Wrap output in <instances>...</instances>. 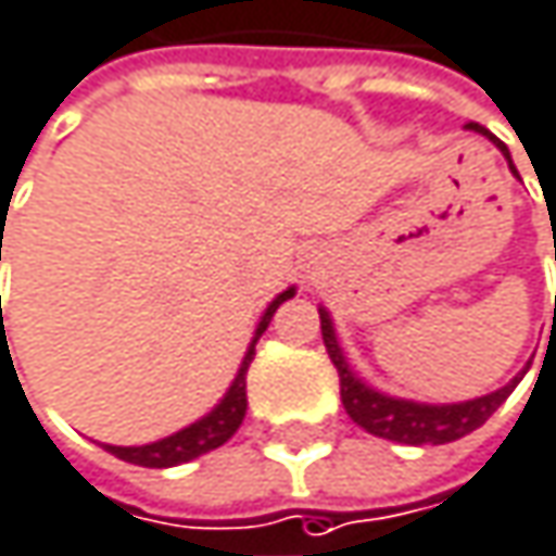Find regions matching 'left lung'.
I'll return each instance as SVG.
<instances>
[{"instance_id": "obj_1", "label": "left lung", "mask_w": 556, "mask_h": 556, "mask_svg": "<svg viewBox=\"0 0 556 556\" xmlns=\"http://www.w3.org/2000/svg\"><path fill=\"white\" fill-rule=\"evenodd\" d=\"M468 129L483 132L486 139L496 142V149L506 155L509 168L516 172L513 159H509V149L506 142H500L490 129H483L480 124H468ZM321 337H325V346H328L330 363L337 366V376H340V401L350 414V420L356 427H363L372 435L381 439H391V442H404V445H442V442H455L468 432H475L483 427L493 410L513 394V388L519 384V379H513L506 388L493 391V394H483L475 401H465V404H442V407H432V404H414V401H397V397H388L372 391L369 384L356 379L337 346V337L330 328L328 312H321Z\"/></svg>"}]
</instances>
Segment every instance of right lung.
<instances>
[{"instance_id":"add662e5","label":"right lung","mask_w":556,"mask_h":556,"mask_svg":"<svg viewBox=\"0 0 556 556\" xmlns=\"http://www.w3.org/2000/svg\"><path fill=\"white\" fill-rule=\"evenodd\" d=\"M286 299H292V289H286L282 295H277V299L270 302V308H267V315H264V321H261V328H257V337H254V343H251V350H248V356H244L238 376L231 381V388H228V394L223 397V404H219L210 417H203L200 424L180 429V432L162 439V442H152V445H136V448L104 445V448H108L111 455L129 462V465H142V468H172V465H184V462H190V458H197V455H203V452H213V448H219L223 442H228V439L235 435V429L241 427L244 410H248V366H251V359H254V346H257L261 333L270 325L274 312H277Z\"/></svg>"}]
</instances>
